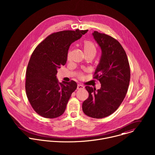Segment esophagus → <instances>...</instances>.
<instances>
[{
  "mask_svg": "<svg viewBox=\"0 0 155 155\" xmlns=\"http://www.w3.org/2000/svg\"><path fill=\"white\" fill-rule=\"evenodd\" d=\"M77 89H84V87L83 85H82L78 84V87H77Z\"/></svg>",
  "mask_w": 155,
  "mask_h": 155,
  "instance_id": "34e87169",
  "label": "esophagus"
}]
</instances>
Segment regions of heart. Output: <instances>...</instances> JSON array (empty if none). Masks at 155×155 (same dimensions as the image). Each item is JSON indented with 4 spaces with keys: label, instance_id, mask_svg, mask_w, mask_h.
<instances>
[{
    "label": "heart",
    "instance_id": "heart-1",
    "mask_svg": "<svg viewBox=\"0 0 155 155\" xmlns=\"http://www.w3.org/2000/svg\"><path fill=\"white\" fill-rule=\"evenodd\" d=\"M84 51L86 55H89V54L95 55L97 49L95 45L93 42L89 41H85L84 44ZM70 55H71V51H70L68 53V55H67L68 59L70 58Z\"/></svg>",
    "mask_w": 155,
    "mask_h": 155
}]
</instances>
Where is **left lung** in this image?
I'll return each mask as SVG.
<instances>
[{
	"label": "left lung",
	"instance_id": "obj_1",
	"mask_svg": "<svg viewBox=\"0 0 155 155\" xmlns=\"http://www.w3.org/2000/svg\"><path fill=\"white\" fill-rule=\"evenodd\" d=\"M94 39L101 50L94 79L101 84L99 89L87 86L88 99L82 110L89 117L100 119L113 113L125 97L130 81V68L127 54L120 43L109 35L95 31Z\"/></svg>",
	"mask_w": 155,
	"mask_h": 155
}]
</instances>
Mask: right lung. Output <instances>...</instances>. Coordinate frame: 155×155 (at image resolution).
<instances>
[{"mask_svg": "<svg viewBox=\"0 0 155 155\" xmlns=\"http://www.w3.org/2000/svg\"><path fill=\"white\" fill-rule=\"evenodd\" d=\"M87 31L77 29L52 33L32 53L26 70L25 91L31 106L41 116L55 118L66 110L77 84L58 82L57 70L66 64L70 45Z\"/></svg>", "mask_w": 155, "mask_h": 155, "instance_id": "add662e5", "label": "right lung"}]
</instances>
